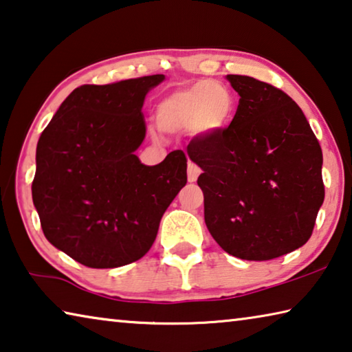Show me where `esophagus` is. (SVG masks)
<instances>
[{
  "mask_svg": "<svg viewBox=\"0 0 352 352\" xmlns=\"http://www.w3.org/2000/svg\"><path fill=\"white\" fill-rule=\"evenodd\" d=\"M199 174H200L199 167L194 164V163H191V161H189V163H188V182H191V183L196 182Z\"/></svg>",
  "mask_w": 352,
  "mask_h": 352,
  "instance_id": "34e87169",
  "label": "esophagus"
}]
</instances>
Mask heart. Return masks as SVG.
Wrapping results in <instances>:
<instances>
[{
  "instance_id": "obj_1",
  "label": "heart",
  "mask_w": 352,
  "mask_h": 352,
  "mask_svg": "<svg viewBox=\"0 0 352 352\" xmlns=\"http://www.w3.org/2000/svg\"><path fill=\"white\" fill-rule=\"evenodd\" d=\"M236 108V96L230 87L202 80L161 100L155 109V124L169 135L191 131L199 139H211L230 126Z\"/></svg>"
}]
</instances>
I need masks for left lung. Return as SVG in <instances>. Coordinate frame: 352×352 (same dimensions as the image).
I'll list each match as a JSON object with an SVG mask.
<instances>
[{"label":"left lung","instance_id":"1","mask_svg":"<svg viewBox=\"0 0 352 352\" xmlns=\"http://www.w3.org/2000/svg\"><path fill=\"white\" fill-rule=\"evenodd\" d=\"M239 96L224 133L196 139L188 156L204 172L205 224L227 254L263 261L299 249L324 202L320 142L280 89L227 75Z\"/></svg>","mask_w":352,"mask_h":352}]
</instances>
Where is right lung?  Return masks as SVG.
Returning a JSON list of instances; mask_svg holds the SVG:
<instances>
[{"label": "right lung", "instance_id": "1", "mask_svg": "<svg viewBox=\"0 0 352 352\" xmlns=\"http://www.w3.org/2000/svg\"><path fill=\"white\" fill-rule=\"evenodd\" d=\"M164 75L85 85L60 103L36 150L32 202L43 235L89 267H119L148 252L167 206L186 185V156L146 166L142 106Z\"/></svg>", "mask_w": 352, "mask_h": 352}]
</instances>
